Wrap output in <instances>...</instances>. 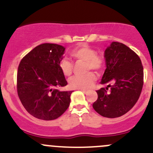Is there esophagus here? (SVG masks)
Listing matches in <instances>:
<instances>
[{
  "mask_svg": "<svg viewBox=\"0 0 153 153\" xmlns=\"http://www.w3.org/2000/svg\"><path fill=\"white\" fill-rule=\"evenodd\" d=\"M81 91H82L84 94H86V95L88 93V92H89L87 90H84V89H81Z\"/></svg>",
  "mask_w": 153,
  "mask_h": 153,
  "instance_id": "1",
  "label": "esophagus"
}]
</instances>
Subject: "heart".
<instances>
[{"label": "heart", "mask_w": 153, "mask_h": 153, "mask_svg": "<svg viewBox=\"0 0 153 153\" xmlns=\"http://www.w3.org/2000/svg\"><path fill=\"white\" fill-rule=\"evenodd\" d=\"M71 56L77 61L86 62V70L90 69L100 71L102 68L103 61L96 55V52L92 48L85 44L80 45L74 49L71 52ZM59 68L65 76H69L72 74L73 65L72 62L67 58H63L59 62ZM96 76L93 72H88L83 75H75L69 80V85L72 89H89L95 81Z\"/></svg>", "instance_id": "b5f03b06"}]
</instances>
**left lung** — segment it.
<instances>
[{
    "label": "left lung",
    "mask_w": 153,
    "mask_h": 153,
    "mask_svg": "<svg viewBox=\"0 0 153 153\" xmlns=\"http://www.w3.org/2000/svg\"><path fill=\"white\" fill-rule=\"evenodd\" d=\"M106 69L101 84L111 88L96 91L98 99L92 104L99 115L118 118L129 112L136 104L142 90L143 70L141 61L135 52L119 42H112L104 51Z\"/></svg>",
    "instance_id": "8db88e82"
}]
</instances>
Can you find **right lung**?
Wrapping results in <instances>:
<instances>
[{"instance_id": "right-lung-1", "label": "right lung", "mask_w": 153, "mask_h": 153, "mask_svg": "<svg viewBox=\"0 0 153 153\" xmlns=\"http://www.w3.org/2000/svg\"><path fill=\"white\" fill-rule=\"evenodd\" d=\"M64 51L65 47L56 44H41L30 51L18 66V97L26 110L38 119H56L70 104L72 91L56 89L67 84L59 68Z\"/></svg>"}]
</instances>
